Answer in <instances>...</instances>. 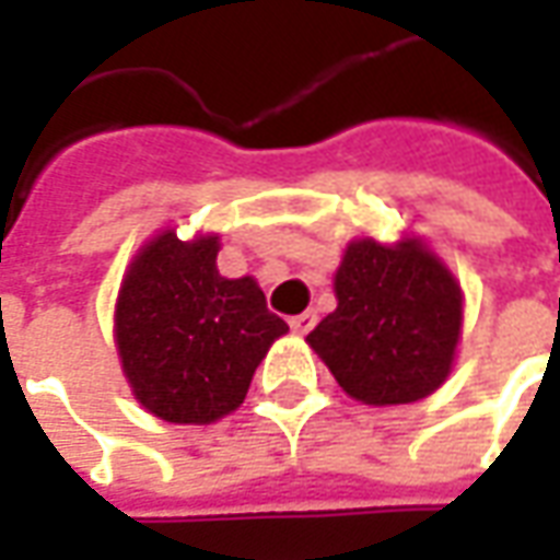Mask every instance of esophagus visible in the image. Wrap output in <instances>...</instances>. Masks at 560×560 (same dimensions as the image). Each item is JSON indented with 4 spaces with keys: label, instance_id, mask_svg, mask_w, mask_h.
Returning <instances> with one entry per match:
<instances>
[{
    "label": "esophagus",
    "instance_id": "obj_1",
    "mask_svg": "<svg viewBox=\"0 0 560 560\" xmlns=\"http://www.w3.org/2000/svg\"><path fill=\"white\" fill-rule=\"evenodd\" d=\"M288 324H291L293 332H308L317 324V315L315 312H303V315H293Z\"/></svg>",
    "mask_w": 560,
    "mask_h": 560
}]
</instances>
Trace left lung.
Returning a JSON list of instances; mask_svg holds the SVG:
<instances>
[{"label": "left lung", "instance_id": "8db88e82", "mask_svg": "<svg viewBox=\"0 0 560 560\" xmlns=\"http://www.w3.org/2000/svg\"><path fill=\"white\" fill-rule=\"evenodd\" d=\"M339 305L312 332L341 389L365 405H408L444 384L462 329V291L420 243L348 245Z\"/></svg>", "mask_w": 560, "mask_h": 560}]
</instances>
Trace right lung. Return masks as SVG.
<instances>
[{
    "mask_svg": "<svg viewBox=\"0 0 560 560\" xmlns=\"http://www.w3.org/2000/svg\"><path fill=\"white\" fill-rule=\"evenodd\" d=\"M219 236L164 231L135 257L116 305L122 372L167 422H212L243 405L257 363L288 324L255 279H224Z\"/></svg>",
    "mask_w": 560,
    "mask_h": 560,
    "instance_id": "add662e5",
    "label": "right lung"
}]
</instances>
